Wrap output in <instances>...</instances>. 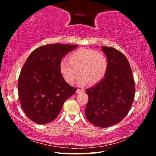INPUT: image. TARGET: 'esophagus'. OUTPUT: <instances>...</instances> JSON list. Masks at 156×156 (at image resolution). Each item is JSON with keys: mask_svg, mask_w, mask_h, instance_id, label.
<instances>
[{"mask_svg": "<svg viewBox=\"0 0 156 156\" xmlns=\"http://www.w3.org/2000/svg\"><path fill=\"white\" fill-rule=\"evenodd\" d=\"M84 90L83 89H77V90H76V93H80V92H83Z\"/></svg>", "mask_w": 156, "mask_h": 156, "instance_id": "1", "label": "esophagus"}]
</instances>
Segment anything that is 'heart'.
<instances>
[{
	"label": "heart",
	"instance_id": "heart-1",
	"mask_svg": "<svg viewBox=\"0 0 156 156\" xmlns=\"http://www.w3.org/2000/svg\"><path fill=\"white\" fill-rule=\"evenodd\" d=\"M108 69L107 56L104 53L93 49H78L69 55V62L62 59L59 63V71L67 83L72 84L78 75H80L77 81L80 87L89 82L92 85L100 82Z\"/></svg>",
	"mask_w": 156,
	"mask_h": 156
}]
</instances>
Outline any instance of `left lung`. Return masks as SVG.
I'll list each match as a JSON object with an SVG mask.
<instances>
[{
	"label": "left lung",
	"instance_id": "left-lung-1",
	"mask_svg": "<svg viewBox=\"0 0 156 156\" xmlns=\"http://www.w3.org/2000/svg\"><path fill=\"white\" fill-rule=\"evenodd\" d=\"M108 60V69L102 80L87 89L88 102L86 117L98 127L117 124L130 111L135 97V82L127 58L121 52L102 46Z\"/></svg>",
	"mask_w": 156,
	"mask_h": 156
}]
</instances>
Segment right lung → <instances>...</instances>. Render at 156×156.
Here are the masks:
<instances>
[{"instance_id":"add662e5","label":"right lung","mask_w":156,"mask_h":156,"mask_svg":"<svg viewBox=\"0 0 156 156\" xmlns=\"http://www.w3.org/2000/svg\"><path fill=\"white\" fill-rule=\"evenodd\" d=\"M78 45L48 44L29 55L20 73L18 92L27 117L44 125L58 117L64 102L76 89L66 83L59 71V63Z\"/></svg>"}]
</instances>
